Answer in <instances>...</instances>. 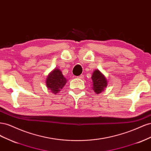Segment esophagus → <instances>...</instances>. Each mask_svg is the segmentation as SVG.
I'll return each instance as SVG.
<instances>
[{
  "instance_id": "1",
  "label": "esophagus",
  "mask_w": 151,
  "mask_h": 151,
  "mask_svg": "<svg viewBox=\"0 0 151 151\" xmlns=\"http://www.w3.org/2000/svg\"><path fill=\"white\" fill-rule=\"evenodd\" d=\"M77 78H79V79H83V78H84V75H81V76H78V77H77Z\"/></svg>"
}]
</instances>
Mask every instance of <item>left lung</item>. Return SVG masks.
I'll list each match as a JSON object with an SVG mask.
<instances>
[{"label": "left lung", "instance_id": "obj_1", "mask_svg": "<svg viewBox=\"0 0 151 151\" xmlns=\"http://www.w3.org/2000/svg\"><path fill=\"white\" fill-rule=\"evenodd\" d=\"M91 79H92V88L96 94H98L102 93L107 87L108 81L106 77L98 69L93 72Z\"/></svg>", "mask_w": 151, "mask_h": 151}]
</instances>
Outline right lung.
Listing matches in <instances>:
<instances>
[{"label": "right lung", "instance_id": "add662e5", "mask_svg": "<svg viewBox=\"0 0 151 151\" xmlns=\"http://www.w3.org/2000/svg\"><path fill=\"white\" fill-rule=\"evenodd\" d=\"M67 81V79L63 76L62 71L57 68L49 73L45 83L50 92L56 94L64 87Z\"/></svg>", "mask_w": 151, "mask_h": 151}]
</instances>
